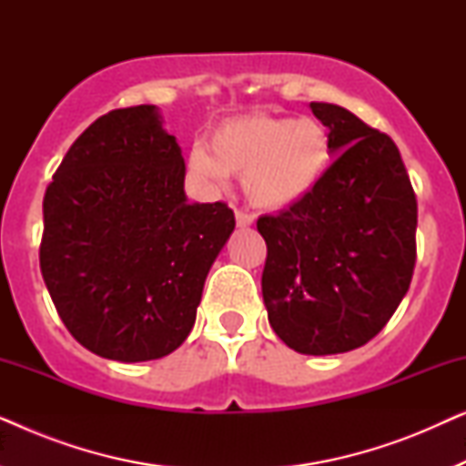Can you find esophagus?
I'll return each mask as SVG.
<instances>
[{
    "label": "esophagus",
    "instance_id": "esophagus-1",
    "mask_svg": "<svg viewBox=\"0 0 466 466\" xmlns=\"http://www.w3.org/2000/svg\"><path fill=\"white\" fill-rule=\"evenodd\" d=\"M235 222H238V227H250L252 222H254V216L250 214V212H244V209H238V212H235Z\"/></svg>",
    "mask_w": 466,
    "mask_h": 466
}]
</instances>
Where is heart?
<instances>
[{
    "mask_svg": "<svg viewBox=\"0 0 466 466\" xmlns=\"http://www.w3.org/2000/svg\"><path fill=\"white\" fill-rule=\"evenodd\" d=\"M333 163V137L316 118L250 114L216 125L190 169L216 188L244 177L246 197L269 212L292 208L320 187Z\"/></svg>",
    "mask_w": 466,
    "mask_h": 466,
    "instance_id": "heart-1",
    "label": "heart"
}]
</instances>
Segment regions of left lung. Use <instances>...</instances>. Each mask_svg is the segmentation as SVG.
Here are the masks:
<instances>
[{"mask_svg":"<svg viewBox=\"0 0 466 466\" xmlns=\"http://www.w3.org/2000/svg\"><path fill=\"white\" fill-rule=\"evenodd\" d=\"M333 155L314 193L260 216L263 301L271 329L301 354L365 346L410 290L418 203L397 144L346 107L309 104Z\"/></svg>","mask_w":466,"mask_h":466,"instance_id":"obj_1","label":"left lung"}]
</instances>
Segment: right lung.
Listing matches in <instances>:
<instances>
[{
	"label": "right lung",
	"mask_w": 466,
	"mask_h": 466,
	"mask_svg": "<svg viewBox=\"0 0 466 466\" xmlns=\"http://www.w3.org/2000/svg\"><path fill=\"white\" fill-rule=\"evenodd\" d=\"M182 150L155 106L99 116L44 195L40 269L80 346L120 362L163 359L195 324L235 228L227 203H188Z\"/></svg>",
	"instance_id": "obj_1"
}]
</instances>
